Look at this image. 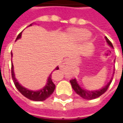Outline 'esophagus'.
Returning <instances> with one entry per match:
<instances>
[{
  "label": "esophagus",
  "instance_id": "esophagus-1",
  "mask_svg": "<svg viewBox=\"0 0 123 123\" xmlns=\"http://www.w3.org/2000/svg\"><path fill=\"white\" fill-rule=\"evenodd\" d=\"M66 66H67V62H64V63H63V64H62V65L59 66V68H60V69L63 70V69L66 68Z\"/></svg>",
  "mask_w": 123,
  "mask_h": 123
}]
</instances>
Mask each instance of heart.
Listing matches in <instances>:
<instances>
[{
	"label": "heart",
	"mask_w": 123,
	"mask_h": 123,
	"mask_svg": "<svg viewBox=\"0 0 123 123\" xmlns=\"http://www.w3.org/2000/svg\"><path fill=\"white\" fill-rule=\"evenodd\" d=\"M68 35L69 38L73 41H79L84 38L88 43L90 39L89 31L83 28H71L68 31Z\"/></svg>",
	"instance_id": "obj_1"
}]
</instances>
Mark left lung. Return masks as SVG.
Returning <instances> with one entry per match:
<instances>
[{"mask_svg": "<svg viewBox=\"0 0 123 123\" xmlns=\"http://www.w3.org/2000/svg\"><path fill=\"white\" fill-rule=\"evenodd\" d=\"M105 40H106L107 43L108 44V45L110 46L111 48H113V45L111 43V42L107 39V37H105ZM113 74H114V70ZM112 79H113V77H111L110 81L107 83V84L105 87H102V88H101L98 90H86L84 88H82L79 85L78 82L76 80V79H74L70 80V82L71 83L72 87L73 88L74 90L80 97H82L83 98H84V99H86V100H92V99H94L96 98H98L100 96H101L103 94H104L105 92H106L107 90L108 89V87H109L110 85V83H111Z\"/></svg>", "mask_w": 123, "mask_h": 123, "instance_id": "left-lung-1", "label": "left lung"}]
</instances>
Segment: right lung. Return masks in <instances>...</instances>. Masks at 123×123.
<instances>
[{"mask_svg":"<svg viewBox=\"0 0 123 123\" xmlns=\"http://www.w3.org/2000/svg\"><path fill=\"white\" fill-rule=\"evenodd\" d=\"M32 24H31L29 26H31ZM22 33V32H21L20 33H19V35L17 37L16 41L18 40V39H20L21 37ZM11 55H12V57L13 54H12V52H11ZM58 69H59V67L57 66L55 68V70H57ZM12 76L13 81L14 82V84H15L17 89L18 90V91L20 92L23 96H25L27 98H29L30 100H32V101H44V100H46L47 98H49L53 94V92H54L55 88V85L54 84V83L53 82L52 73L50 74V75L48 77L46 86L43 88H42L41 90H37V91L29 90V89H27L26 87H23L22 85H20L18 83V81H17V79L15 77V73H14V71H13V64H12Z\"/></svg>","mask_w":123,"mask_h":123,"instance_id":"1","label":"right lung"}]
</instances>
